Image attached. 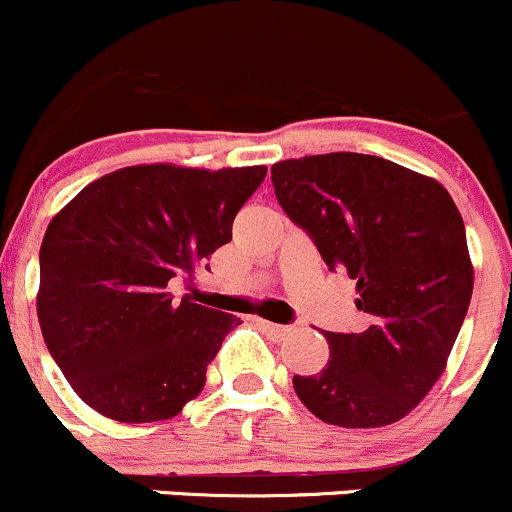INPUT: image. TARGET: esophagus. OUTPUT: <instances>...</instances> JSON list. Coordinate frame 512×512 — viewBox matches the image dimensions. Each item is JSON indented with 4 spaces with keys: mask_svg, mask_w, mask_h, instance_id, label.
Returning a JSON list of instances; mask_svg holds the SVG:
<instances>
[{
    "mask_svg": "<svg viewBox=\"0 0 512 512\" xmlns=\"http://www.w3.org/2000/svg\"><path fill=\"white\" fill-rule=\"evenodd\" d=\"M256 326H258V328H263V331H266V333H271V336H276V338L286 336V333L291 331V328H288V326H281V323L263 321V318H256Z\"/></svg>",
    "mask_w": 512,
    "mask_h": 512,
    "instance_id": "1",
    "label": "esophagus"
}]
</instances>
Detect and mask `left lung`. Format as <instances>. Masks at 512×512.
<instances>
[{"label":"left lung","instance_id":"left-lung-1","mask_svg":"<svg viewBox=\"0 0 512 512\" xmlns=\"http://www.w3.org/2000/svg\"><path fill=\"white\" fill-rule=\"evenodd\" d=\"M271 181L371 318L363 333L326 331L331 358L316 376H293L296 396L331 426L401 421L445 371L473 296L458 206L435 179L351 151L278 161Z\"/></svg>","mask_w":512,"mask_h":512}]
</instances>
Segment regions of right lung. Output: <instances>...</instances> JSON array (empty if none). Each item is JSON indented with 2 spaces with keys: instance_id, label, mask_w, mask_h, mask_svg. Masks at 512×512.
Returning <instances> with one entry per match:
<instances>
[{
  "instance_id": "obj_1",
  "label": "right lung",
  "mask_w": 512,
  "mask_h": 512,
  "mask_svg": "<svg viewBox=\"0 0 512 512\" xmlns=\"http://www.w3.org/2000/svg\"><path fill=\"white\" fill-rule=\"evenodd\" d=\"M263 176L266 166H126L54 216L39 251V326L86 406L111 421L154 423L199 396L239 318L191 298L174 303L169 281L194 276L229 244Z\"/></svg>"
}]
</instances>
